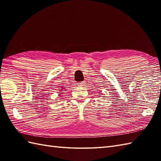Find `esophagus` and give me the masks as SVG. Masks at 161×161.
<instances>
[{
  "label": "esophagus",
  "mask_w": 161,
  "mask_h": 161,
  "mask_svg": "<svg viewBox=\"0 0 161 161\" xmlns=\"http://www.w3.org/2000/svg\"><path fill=\"white\" fill-rule=\"evenodd\" d=\"M85 81H81V82H79L78 84H77V85L79 86H80V87H82V86H85Z\"/></svg>",
  "instance_id": "1"
}]
</instances>
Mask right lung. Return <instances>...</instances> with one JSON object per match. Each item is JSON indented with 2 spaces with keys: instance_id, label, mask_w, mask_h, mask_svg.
<instances>
[{
  "instance_id": "obj_1",
  "label": "right lung",
  "mask_w": 161,
  "mask_h": 161,
  "mask_svg": "<svg viewBox=\"0 0 161 161\" xmlns=\"http://www.w3.org/2000/svg\"><path fill=\"white\" fill-rule=\"evenodd\" d=\"M61 90H62V89H61Z\"/></svg>"
}]
</instances>
